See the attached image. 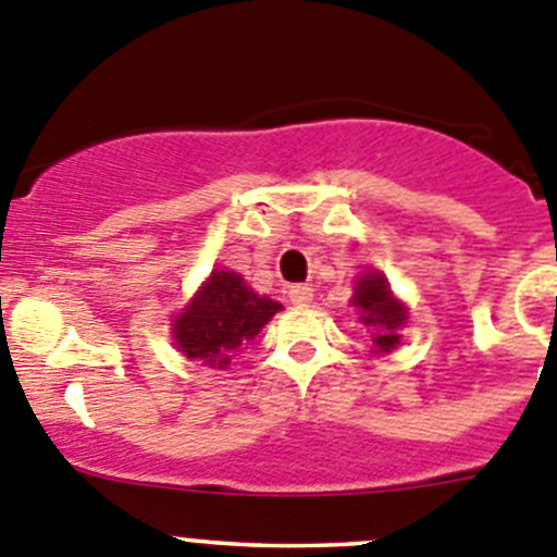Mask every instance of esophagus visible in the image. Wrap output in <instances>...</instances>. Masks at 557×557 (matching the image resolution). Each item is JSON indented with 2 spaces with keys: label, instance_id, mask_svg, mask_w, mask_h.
<instances>
[{
  "label": "esophagus",
  "instance_id": "1",
  "mask_svg": "<svg viewBox=\"0 0 557 557\" xmlns=\"http://www.w3.org/2000/svg\"><path fill=\"white\" fill-rule=\"evenodd\" d=\"M288 299L294 301L296 307H310L312 305V288L310 285H290Z\"/></svg>",
  "mask_w": 557,
  "mask_h": 557
}]
</instances>
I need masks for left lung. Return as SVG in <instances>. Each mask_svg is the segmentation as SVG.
Segmentation results:
<instances>
[{"mask_svg":"<svg viewBox=\"0 0 557 557\" xmlns=\"http://www.w3.org/2000/svg\"><path fill=\"white\" fill-rule=\"evenodd\" d=\"M350 305L359 310V321L372 332V350L388 354L399 343V326L408 321V310L399 299H394L386 277L381 272H367L356 280V290Z\"/></svg>","mask_w":557,"mask_h":557,"instance_id":"left-lung-1","label":"left lung"}]
</instances>
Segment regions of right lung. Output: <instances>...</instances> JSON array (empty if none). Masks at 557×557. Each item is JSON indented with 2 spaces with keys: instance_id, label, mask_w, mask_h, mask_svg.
Wrapping results in <instances>:
<instances>
[{
  "instance_id": "add662e5",
  "label": "right lung",
  "mask_w": 557,
  "mask_h": 557,
  "mask_svg": "<svg viewBox=\"0 0 557 557\" xmlns=\"http://www.w3.org/2000/svg\"><path fill=\"white\" fill-rule=\"evenodd\" d=\"M283 310L280 301L258 296L236 272L214 269L185 312L174 321L176 348L193 361L225 370L256 334Z\"/></svg>"
}]
</instances>
